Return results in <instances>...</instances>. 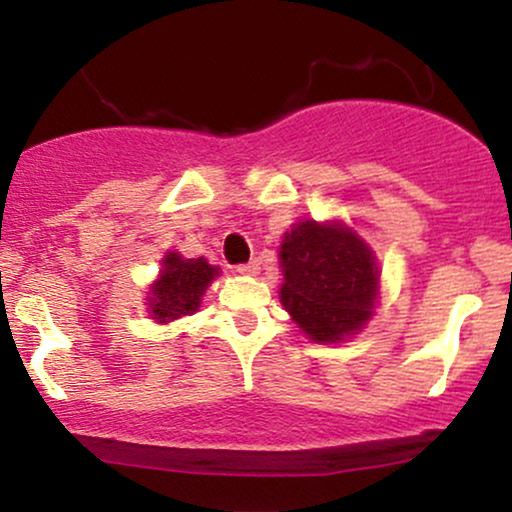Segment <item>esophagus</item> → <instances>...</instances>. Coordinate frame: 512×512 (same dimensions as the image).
<instances>
[{"instance_id":"esophagus-1","label":"esophagus","mask_w":512,"mask_h":512,"mask_svg":"<svg viewBox=\"0 0 512 512\" xmlns=\"http://www.w3.org/2000/svg\"><path fill=\"white\" fill-rule=\"evenodd\" d=\"M238 272L240 274H248V276L260 274V260H250V262H245V264H238Z\"/></svg>"}]
</instances>
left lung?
Here are the masks:
<instances>
[{
  "mask_svg": "<svg viewBox=\"0 0 512 512\" xmlns=\"http://www.w3.org/2000/svg\"><path fill=\"white\" fill-rule=\"evenodd\" d=\"M279 262L281 303L313 342H344L370 320L380 269L366 240L342 221L293 223L284 233Z\"/></svg>",
  "mask_w": 512,
  "mask_h": 512,
  "instance_id": "8db88e82",
  "label": "left lung"
}]
</instances>
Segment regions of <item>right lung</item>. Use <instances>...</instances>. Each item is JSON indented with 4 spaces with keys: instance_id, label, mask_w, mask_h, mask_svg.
Segmentation results:
<instances>
[{
    "instance_id": "add662e5",
    "label": "right lung",
    "mask_w": 512,
    "mask_h": 512,
    "mask_svg": "<svg viewBox=\"0 0 512 512\" xmlns=\"http://www.w3.org/2000/svg\"><path fill=\"white\" fill-rule=\"evenodd\" d=\"M219 276V267H211L204 257L185 260L178 252H166L161 260V274L151 284L146 298L151 317L156 322H170L199 310L204 291Z\"/></svg>"
}]
</instances>
